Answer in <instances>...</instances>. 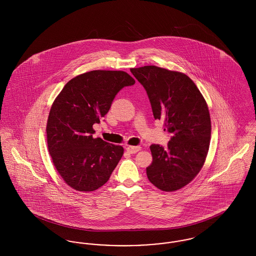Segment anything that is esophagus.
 Here are the masks:
<instances>
[{
  "label": "esophagus",
  "mask_w": 256,
  "mask_h": 256,
  "mask_svg": "<svg viewBox=\"0 0 256 256\" xmlns=\"http://www.w3.org/2000/svg\"><path fill=\"white\" fill-rule=\"evenodd\" d=\"M141 150V146H130L126 148V150H128V152H130V154H136L137 152H139Z\"/></svg>",
  "instance_id": "obj_1"
}]
</instances>
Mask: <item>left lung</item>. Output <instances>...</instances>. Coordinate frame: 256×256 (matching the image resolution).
Instances as JSON below:
<instances>
[{
  "label": "left lung",
  "mask_w": 256,
  "mask_h": 256,
  "mask_svg": "<svg viewBox=\"0 0 256 256\" xmlns=\"http://www.w3.org/2000/svg\"><path fill=\"white\" fill-rule=\"evenodd\" d=\"M130 72L145 88L154 119H163L172 134L167 148L150 146L148 178L162 191L178 190L193 180L206 158L211 135L206 102L184 74L156 66Z\"/></svg>",
  "instance_id": "left-lung-1"
}]
</instances>
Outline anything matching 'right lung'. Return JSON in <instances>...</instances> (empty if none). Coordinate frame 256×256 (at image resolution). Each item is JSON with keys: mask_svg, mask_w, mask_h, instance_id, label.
<instances>
[{"mask_svg": "<svg viewBox=\"0 0 256 256\" xmlns=\"http://www.w3.org/2000/svg\"><path fill=\"white\" fill-rule=\"evenodd\" d=\"M134 84L122 71H91L68 82L54 102L46 128L50 156L74 190H97L122 158V146L93 138V124L108 112L117 93Z\"/></svg>", "mask_w": 256, "mask_h": 256, "instance_id": "1", "label": "right lung"}]
</instances>
